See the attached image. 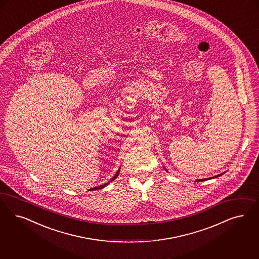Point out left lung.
<instances>
[{
    "mask_svg": "<svg viewBox=\"0 0 259 259\" xmlns=\"http://www.w3.org/2000/svg\"><path fill=\"white\" fill-rule=\"evenodd\" d=\"M164 168V167H163ZM164 169L166 170V168H164ZM167 171V170H166ZM224 173H221V174H219V175H216V176H214V177H211V178H206V179H199V180H196V182H203V181H205V180H208V179H213L217 178V177H219V176H221V175H223Z\"/></svg>",
    "mask_w": 259,
    "mask_h": 259,
    "instance_id": "8db88e82",
    "label": "left lung"
}]
</instances>
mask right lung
I'll return each mask as SVG.
<instances>
[{
  "label": "right lung",
  "mask_w": 259,
  "mask_h": 259,
  "mask_svg": "<svg viewBox=\"0 0 259 259\" xmlns=\"http://www.w3.org/2000/svg\"><path fill=\"white\" fill-rule=\"evenodd\" d=\"M119 169H120V167H119ZM119 169H118V170H117V171H116V175H115V176H114V177H113V178L111 179V180H110V181H109V182H108V183H105V184H104V185H101V186H98V187H96V188H91V189H90V190H98V189H102V188H105V187H106V186H108V185H109V184H110V183H112V182H113V181H114V180H115V179H116V177H117V176H118V174H119Z\"/></svg>",
  "instance_id": "add662e5"
}]
</instances>
